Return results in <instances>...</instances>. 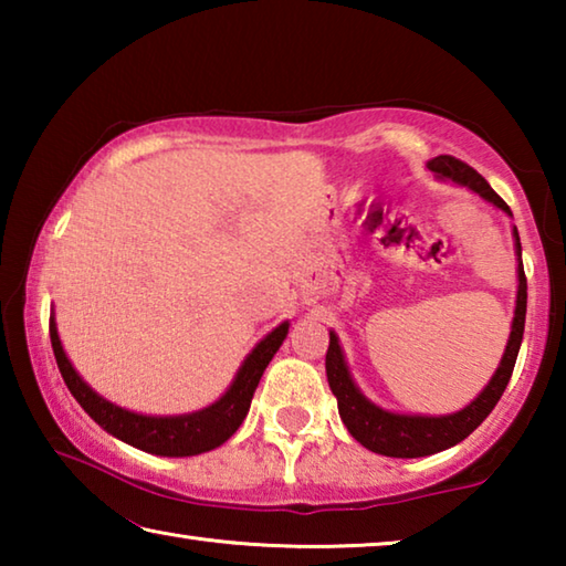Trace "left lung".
<instances>
[{
  "label": "left lung",
  "instance_id": "8db88e82",
  "mask_svg": "<svg viewBox=\"0 0 566 566\" xmlns=\"http://www.w3.org/2000/svg\"><path fill=\"white\" fill-rule=\"evenodd\" d=\"M429 171H434L437 177H447L457 181V185H464L474 189L479 197H484L486 202L496 205L504 212H510L504 199L496 195V191L486 185V179L479 175L474 167H469L467 161L457 159L452 155H439L429 161ZM512 214V212H510ZM516 254L522 256V244L520 234H516ZM524 319H526V276H524V264L520 262V292H516V310H514V322H512V334L510 344H506V352L502 357L500 369L494 371L490 385L484 387L482 395H479L472 405L464 407L457 415L447 417H407V415H391L371 405V401L361 395V391L354 387L349 377L347 364H344L337 334L329 332V349H327V379L332 387V395L337 397L339 417L344 424H347L349 434L357 439L371 452L385 454V457H399V459H415V457H427L437 454L442 449H449L462 442L474 429L482 424V421L490 417V411L496 407V401L504 395L506 385H510V377L516 364V354L522 347L524 337Z\"/></svg>",
  "mask_w": 566,
  "mask_h": 566
}]
</instances>
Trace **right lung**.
Segmentation results:
<instances>
[{"instance_id":"right-lung-1","label":"right lung","mask_w":566,"mask_h":566,"mask_svg":"<svg viewBox=\"0 0 566 566\" xmlns=\"http://www.w3.org/2000/svg\"><path fill=\"white\" fill-rule=\"evenodd\" d=\"M286 332H290V324L284 322L256 344L254 352L244 359L242 369L237 371L232 387H229L227 395L214 401L212 407L185 417H145L112 405V401L102 399L97 391H92L84 385L70 359H66L54 319H50L54 359L56 367L62 371L66 389L72 391V397L80 401L82 409L87 411L102 429H107L109 434L142 449V452L161 457H191L224 444L244 421L249 405H252L254 389L260 385L266 364L272 361L276 349L282 347Z\"/></svg>"}]
</instances>
